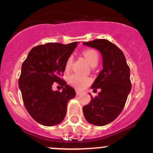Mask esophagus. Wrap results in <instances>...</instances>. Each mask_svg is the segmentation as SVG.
Listing matches in <instances>:
<instances>
[{"instance_id": "esophagus-1", "label": "esophagus", "mask_w": 153, "mask_h": 153, "mask_svg": "<svg viewBox=\"0 0 153 153\" xmlns=\"http://www.w3.org/2000/svg\"><path fill=\"white\" fill-rule=\"evenodd\" d=\"M76 94H77V95H79V94H82V91H79V89H76Z\"/></svg>"}]
</instances>
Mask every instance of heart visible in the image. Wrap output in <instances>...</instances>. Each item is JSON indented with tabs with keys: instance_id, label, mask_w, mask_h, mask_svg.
I'll return each instance as SVG.
<instances>
[{
	"instance_id": "1",
	"label": "heart",
	"mask_w": 153,
	"mask_h": 153,
	"mask_svg": "<svg viewBox=\"0 0 153 153\" xmlns=\"http://www.w3.org/2000/svg\"><path fill=\"white\" fill-rule=\"evenodd\" d=\"M82 55L85 57L87 62L91 66L93 65H95V64H97L99 57H98V54H97V51H95L94 49H85V50L82 52ZM72 62L73 57L72 56H70L67 59V62L65 63V71H69L71 67V65H72ZM90 82H91V79L88 77L82 76H79L78 74H73L69 78L70 83L77 88H83L84 86H85Z\"/></svg>"
}]
</instances>
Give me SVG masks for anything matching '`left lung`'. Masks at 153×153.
<instances>
[{"instance_id":"8db88e82","label":"left lung","mask_w":153,"mask_h":153,"mask_svg":"<svg viewBox=\"0 0 153 153\" xmlns=\"http://www.w3.org/2000/svg\"><path fill=\"white\" fill-rule=\"evenodd\" d=\"M83 45L97 49L103 59L102 71L91 85L93 91L100 89V92L84 106L83 114L90 124L104 126L115 120L124 108L131 89L130 69L121 49L107 40L98 39Z\"/></svg>"}]
</instances>
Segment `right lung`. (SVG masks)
Here are the masks:
<instances>
[{
	"mask_svg": "<svg viewBox=\"0 0 153 153\" xmlns=\"http://www.w3.org/2000/svg\"><path fill=\"white\" fill-rule=\"evenodd\" d=\"M78 42L62 44L49 43L34 47L23 62L19 86L26 110L33 119L45 126H53L64 120L68 101L76 96L74 88L61 78L67 59ZM58 82L63 88L53 91Z\"/></svg>",
	"mask_w": 153,
	"mask_h": 153,
	"instance_id": "1",
	"label": "right lung"
}]
</instances>
